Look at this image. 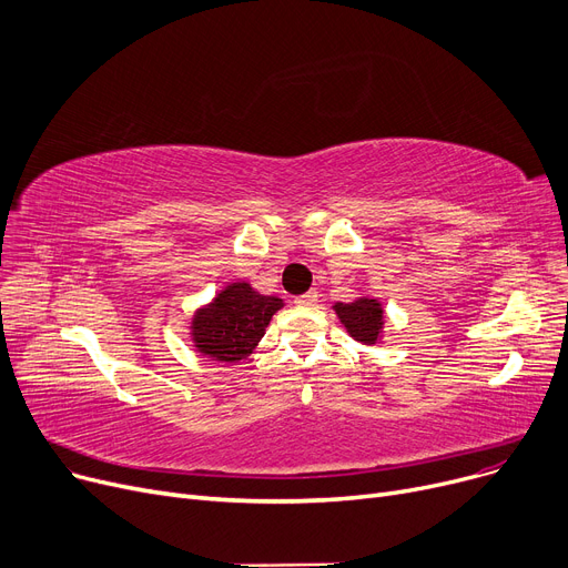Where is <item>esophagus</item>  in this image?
<instances>
[{
    "label": "esophagus",
    "mask_w": 568,
    "mask_h": 568,
    "mask_svg": "<svg viewBox=\"0 0 568 568\" xmlns=\"http://www.w3.org/2000/svg\"><path fill=\"white\" fill-rule=\"evenodd\" d=\"M294 304H296V306H302V308H311V306H315V304H317V292H315V290H311V292H306V294H302V296H296Z\"/></svg>",
    "instance_id": "obj_1"
}]
</instances>
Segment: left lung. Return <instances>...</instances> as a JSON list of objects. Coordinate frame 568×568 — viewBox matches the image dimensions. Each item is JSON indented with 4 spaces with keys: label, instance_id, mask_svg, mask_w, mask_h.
<instances>
[{
    "label": "left lung",
    "instance_id": "obj_1",
    "mask_svg": "<svg viewBox=\"0 0 568 568\" xmlns=\"http://www.w3.org/2000/svg\"><path fill=\"white\" fill-rule=\"evenodd\" d=\"M334 313L349 338L362 345H375L384 338V306L375 296H356L354 302H336Z\"/></svg>",
    "mask_w": 568,
    "mask_h": 568
}]
</instances>
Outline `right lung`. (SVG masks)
I'll return each mask as SVG.
<instances>
[{"instance_id": "right-lung-1", "label": "right lung", "mask_w": 568, "mask_h": 568, "mask_svg": "<svg viewBox=\"0 0 568 568\" xmlns=\"http://www.w3.org/2000/svg\"><path fill=\"white\" fill-rule=\"evenodd\" d=\"M278 296L260 294L248 281L227 283L191 315V343L200 356L219 364L248 359L268 322L283 308Z\"/></svg>"}]
</instances>
